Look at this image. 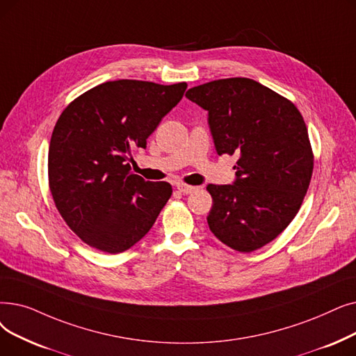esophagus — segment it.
<instances>
[{
	"label": "esophagus",
	"mask_w": 356,
	"mask_h": 356,
	"mask_svg": "<svg viewBox=\"0 0 356 356\" xmlns=\"http://www.w3.org/2000/svg\"><path fill=\"white\" fill-rule=\"evenodd\" d=\"M176 189H177L180 193H183V195H189V193H192V192L195 191L193 186H189V184H183V183L176 184Z\"/></svg>",
	"instance_id": "esophagus-1"
}]
</instances>
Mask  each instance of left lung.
<instances>
[{"label": "left lung", "instance_id": "1", "mask_svg": "<svg viewBox=\"0 0 356 356\" xmlns=\"http://www.w3.org/2000/svg\"><path fill=\"white\" fill-rule=\"evenodd\" d=\"M186 97L208 112L218 156L238 157L233 184H208L209 229L237 252L257 250L289 225L310 184L305 122L289 100L241 76L193 87Z\"/></svg>", "mask_w": 356, "mask_h": 356}]
</instances>
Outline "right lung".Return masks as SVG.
<instances>
[{
	"mask_svg": "<svg viewBox=\"0 0 356 356\" xmlns=\"http://www.w3.org/2000/svg\"><path fill=\"white\" fill-rule=\"evenodd\" d=\"M186 87L106 81L59 116L49 144V188L59 213L88 245L122 253L156 222L172 186L131 173L127 160L134 148L147 147Z\"/></svg>",
	"mask_w": 356,
	"mask_h": 356,
	"instance_id": "add662e5",
	"label": "right lung"
}]
</instances>
